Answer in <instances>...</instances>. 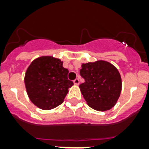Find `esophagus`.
<instances>
[{
	"label": "esophagus",
	"mask_w": 149,
	"mask_h": 149,
	"mask_svg": "<svg viewBox=\"0 0 149 149\" xmlns=\"http://www.w3.org/2000/svg\"><path fill=\"white\" fill-rule=\"evenodd\" d=\"M73 83H74L75 85H78L79 83V79H78V78H77V79H75L74 80H73Z\"/></svg>",
	"instance_id": "obj_1"
}]
</instances>
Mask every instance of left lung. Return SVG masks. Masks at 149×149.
I'll list each match as a JSON object with an SVG mask.
<instances>
[{"mask_svg": "<svg viewBox=\"0 0 149 149\" xmlns=\"http://www.w3.org/2000/svg\"><path fill=\"white\" fill-rule=\"evenodd\" d=\"M79 73L85 80L79 84V88L89 106L97 111H105L115 105L122 85L115 66L100 60L83 64Z\"/></svg>", "mask_w": 149, "mask_h": 149, "instance_id": "1", "label": "left lung"}]
</instances>
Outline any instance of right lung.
<instances>
[{"instance_id": "obj_1", "label": "right lung", "mask_w": 149, "mask_h": 149, "mask_svg": "<svg viewBox=\"0 0 149 149\" xmlns=\"http://www.w3.org/2000/svg\"><path fill=\"white\" fill-rule=\"evenodd\" d=\"M69 70L60 59L42 56L31 63L25 73L24 83L31 101L42 110L60 105L73 82L68 79Z\"/></svg>"}]
</instances>
